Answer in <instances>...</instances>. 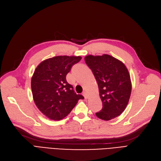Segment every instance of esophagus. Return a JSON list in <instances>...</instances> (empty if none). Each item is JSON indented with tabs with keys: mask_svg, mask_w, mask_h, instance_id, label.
Listing matches in <instances>:
<instances>
[{
	"mask_svg": "<svg viewBox=\"0 0 161 161\" xmlns=\"http://www.w3.org/2000/svg\"><path fill=\"white\" fill-rule=\"evenodd\" d=\"M83 95L84 96L85 99H87V98H88V94H87V93L86 92H83Z\"/></svg>",
	"mask_w": 161,
	"mask_h": 161,
	"instance_id": "34e87169",
	"label": "esophagus"
}]
</instances>
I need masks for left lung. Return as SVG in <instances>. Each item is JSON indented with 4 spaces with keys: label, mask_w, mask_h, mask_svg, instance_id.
I'll use <instances>...</instances> for the list:
<instances>
[{
    "label": "left lung",
    "mask_w": 161,
    "mask_h": 161,
    "mask_svg": "<svg viewBox=\"0 0 161 161\" xmlns=\"http://www.w3.org/2000/svg\"><path fill=\"white\" fill-rule=\"evenodd\" d=\"M85 61L93 73L103 103V108L96 116L108 121L120 115L128 105L131 92L126 66L122 61L107 54L87 55Z\"/></svg>",
    "instance_id": "left-lung-1"
}]
</instances>
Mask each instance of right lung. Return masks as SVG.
<instances>
[{"instance_id":"1","label":"right lung","mask_w":161,"mask_h":161,"mask_svg":"<svg viewBox=\"0 0 161 161\" xmlns=\"http://www.w3.org/2000/svg\"><path fill=\"white\" fill-rule=\"evenodd\" d=\"M81 59L80 56H57L41 62L35 69L31 82L33 101L51 120L63 119L80 99H84L66 79L72 66Z\"/></svg>"}]
</instances>
